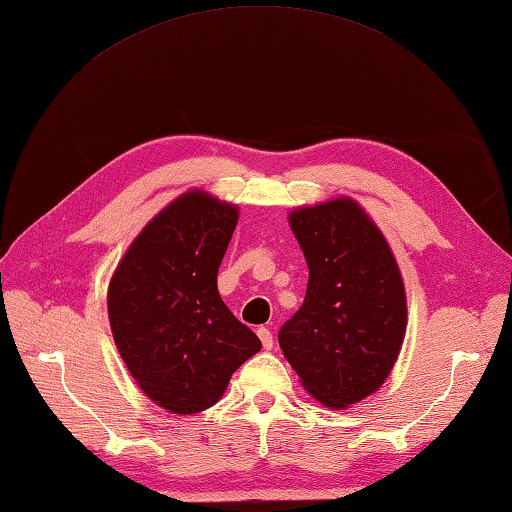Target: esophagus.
I'll list each match as a JSON object with an SVG mask.
<instances>
[{"instance_id":"34e87169","label":"esophagus","mask_w":512,"mask_h":512,"mask_svg":"<svg viewBox=\"0 0 512 512\" xmlns=\"http://www.w3.org/2000/svg\"><path fill=\"white\" fill-rule=\"evenodd\" d=\"M257 336H259V340H261V347H264V349H272V344H275V340H272L270 329L259 327V329H257Z\"/></svg>"}]
</instances>
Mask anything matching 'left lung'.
Returning a JSON list of instances; mask_svg holds the SVG:
<instances>
[{
	"mask_svg": "<svg viewBox=\"0 0 512 512\" xmlns=\"http://www.w3.org/2000/svg\"><path fill=\"white\" fill-rule=\"evenodd\" d=\"M310 281L279 331L285 360L327 408H349L384 384L406 336L408 305L386 237L351 198L290 213Z\"/></svg>",
	"mask_w": 512,
	"mask_h": 512,
	"instance_id": "left-lung-1",
	"label": "left lung"
}]
</instances>
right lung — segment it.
Returning <instances> with one entry per match:
<instances>
[{
    "label": "right lung",
    "instance_id": "1",
    "mask_svg": "<svg viewBox=\"0 0 512 512\" xmlns=\"http://www.w3.org/2000/svg\"><path fill=\"white\" fill-rule=\"evenodd\" d=\"M237 207L192 189L154 216L109 285L115 347L137 386L172 414L211 408L261 349L218 292Z\"/></svg>",
    "mask_w": 512,
    "mask_h": 512
}]
</instances>
